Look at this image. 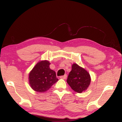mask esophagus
Masks as SVG:
<instances>
[{
    "instance_id": "34e87169",
    "label": "esophagus",
    "mask_w": 122,
    "mask_h": 122,
    "mask_svg": "<svg viewBox=\"0 0 122 122\" xmlns=\"http://www.w3.org/2000/svg\"><path fill=\"white\" fill-rule=\"evenodd\" d=\"M60 78L62 79H66L67 78V75H65L64 76H60Z\"/></svg>"
}]
</instances>
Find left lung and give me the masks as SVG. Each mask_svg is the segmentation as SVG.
<instances>
[{
    "mask_svg": "<svg viewBox=\"0 0 122 122\" xmlns=\"http://www.w3.org/2000/svg\"><path fill=\"white\" fill-rule=\"evenodd\" d=\"M66 81L73 90L81 93L86 90L90 84L91 76L86 70L77 64H73Z\"/></svg>",
    "mask_w": 122,
    "mask_h": 122,
    "instance_id": "left-lung-1",
    "label": "left lung"
}]
</instances>
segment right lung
Wrapping results in <instances>:
<instances>
[{
    "instance_id": "add662e5",
    "label": "right lung",
    "mask_w": 122,
    "mask_h": 122,
    "mask_svg": "<svg viewBox=\"0 0 122 122\" xmlns=\"http://www.w3.org/2000/svg\"><path fill=\"white\" fill-rule=\"evenodd\" d=\"M50 64L46 60L40 61L29 73V83L35 91L41 93L46 91L58 80L56 72L50 69Z\"/></svg>"
}]
</instances>
